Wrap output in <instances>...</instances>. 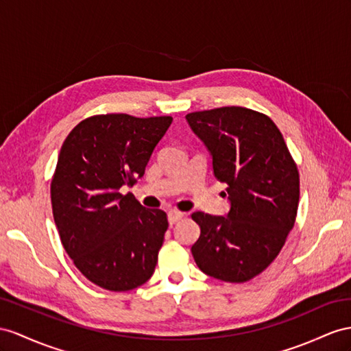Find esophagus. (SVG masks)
I'll list each match as a JSON object with an SVG mask.
<instances>
[{"label": "esophagus", "mask_w": 351, "mask_h": 351, "mask_svg": "<svg viewBox=\"0 0 351 351\" xmlns=\"http://www.w3.org/2000/svg\"><path fill=\"white\" fill-rule=\"evenodd\" d=\"M182 217H184V213H182V212L170 210V212L167 213V221H169L170 226H173V223H176L179 219H182Z\"/></svg>", "instance_id": "1"}]
</instances>
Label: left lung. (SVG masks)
<instances>
[{
    "instance_id": "obj_1",
    "label": "left lung",
    "mask_w": 351,
    "mask_h": 351,
    "mask_svg": "<svg viewBox=\"0 0 351 351\" xmlns=\"http://www.w3.org/2000/svg\"><path fill=\"white\" fill-rule=\"evenodd\" d=\"M228 185L226 217L195 212L200 237L191 246L204 274L241 283L274 261L295 223L300 175L277 125L267 115L223 106L185 115Z\"/></svg>"
}]
</instances>
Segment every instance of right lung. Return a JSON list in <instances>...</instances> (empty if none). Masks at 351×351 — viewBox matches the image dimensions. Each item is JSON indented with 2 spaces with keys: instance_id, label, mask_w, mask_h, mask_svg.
I'll use <instances>...</instances> for the list:
<instances>
[{
  "instance_id": "1",
  "label": "right lung",
  "mask_w": 351,
  "mask_h": 351,
  "mask_svg": "<svg viewBox=\"0 0 351 351\" xmlns=\"http://www.w3.org/2000/svg\"><path fill=\"white\" fill-rule=\"evenodd\" d=\"M172 120L95 115L77 124L60 148L50 186L53 218L75 267L104 289L130 291L154 273L166 213L120 190L145 173Z\"/></svg>"
}]
</instances>
